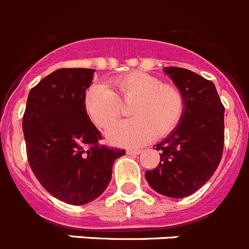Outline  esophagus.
<instances>
[{
    "mask_svg": "<svg viewBox=\"0 0 249 249\" xmlns=\"http://www.w3.org/2000/svg\"><path fill=\"white\" fill-rule=\"evenodd\" d=\"M142 153V150L140 149H127L126 150V154L129 155H138Z\"/></svg>",
    "mask_w": 249,
    "mask_h": 249,
    "instance_id": "34e87169",
    "label": "esophagus"
}]
</instances>
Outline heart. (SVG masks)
<instances>
[{
	"mask_svg": "<svg viewBox=\"0 0 249 249\" xmlns=\"http://www.w3.org/2000/svg\"><path fill=\"white\" fill-rule=\"evenodd\" d=\"M115 92L105 84H95L85 96V109L96 126L107 129L120 118L122 103L134 104L133 119L119 123L107 131L114 145L139 146L155 137H165L180 123L184 99L180 90L145 72H130L111 81Z\"/></svg>",
	"mask_w": 249,
	"mask_h": 249,
	"instance_id": "heart-1",
	"label": "heart"
}]
</instances>
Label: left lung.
Instances as JSON below:
<instances>
[{
  "instance_id": "8db88e82",
  "label": "left lung",
  "mask_w": 249,
  "mask_h": 249,
  "mask_svg": "<svg viewBox=\"0 0 249 249\" xmlns=\"http://www.w3.org/2000/svg\"><path fill=\"white\" fill-rule=\"evenodd\" d=\"M184 99L180 123L159 144L160 163L145 173L155 192L170 198L193 194L211 179L222 159L224 107L214 84L193 71L164 68Z\"/></svg>"
}]
</instances>
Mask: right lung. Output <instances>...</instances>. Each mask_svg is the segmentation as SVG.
<instances>
[{
    "instance_id": "right-lung-1",
    "label": "right lung",
    "mask_w": 249,
    "mask_h": 249,
    "mask_svg": "<svg viewBox=\"0 0 249 249\" xmlns=\"http://www.w3.org/2000/svg\"><path fill=\"white\" fill-rule=\"evenodd\" d=\"M94 69H60L30 90L23 114L27 159L41 185L73 205L92 202L111 180L125 150L100 145L85 109Z\"/></svg>"
}]
</instances>
